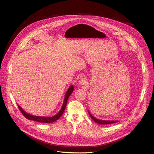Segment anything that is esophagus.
<instances>
[{"label":"esophagus","mask_w":154,"mask_h":154,"mask_svg":"<svg viewBox=\"0 0 154 154\" xmlns=\"http://www.w3.org/2000/svg\"><path fill=\"white\" fill-rule=\"evenodd\" d=\"M87 83V80H86V79H85V78H81L79 80V84L80 85H86Z\"/></svg>","instance_id":"esophagus-1"}]
</instances>
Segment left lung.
I'll use <instances>...</instances> for the list:
<instances>
[{"label":"left lung","mask_w":154,"mask_h":154,"mask_svg":"<svg viewBox=\"0 0 154 154\" xmlns=\"http://www.w3.org/2000/svg\"><path fill=\"white\" fill-rule=\"evenodd\" d=\"M89 115L90 116V117L91 118V119L96 122L99 124H102V125H106V124H113V123H115L116 122H118L117 121H105V120H100L99 119H97L96 118L94 117L88 111Z\"/></svg>","instance_id":"obj_1"}]
</instances>
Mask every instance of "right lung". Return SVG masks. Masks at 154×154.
<instances>
[{"label":"right lung","mask_w":154,"mask_h":154,"mask_svg":"<svg viewBox=\"0 0 154 154\" xmlns=\"http://www.w3.org/2000/svg\"><path fill=\"white\" fill-rule=\"evenodd\" d=\"M74 91V86L73 85H71L68 90L66 91V93L65 94V97L64 99V101H63V105L61 106V108L60 110L59 111V112L56 114L55 115L51 116V117H47V116H34L32 115H30L29 113H27V112H26L24 109L22 108L19 105H18V108L20 109V112L23 113V115L27 119L29 120H32V121H35L36 122H41V123H52L53 122H55V121L58 120L63 115L64 109L66 108V103H67V101H68V99L69 98V97L70 96V95L72 94V93Z\"/></svg>","instance_id":"obj_1"}]
</instances>
